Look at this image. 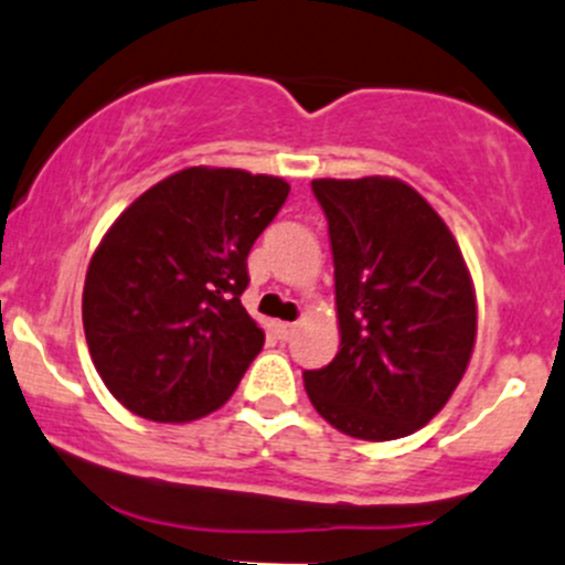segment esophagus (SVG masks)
<instances>
[{
  "label": "esophagus",
  "instance_id": "34e87169",
  "mask_svg": "<svg viewBox=\"0 0 565 565\" xmlns=\"http://www.w3.org/2000/svg\"><path fill=\"white\" fill-rule=\"evenodd\" d=\"M295 328H298V324H295V322H278V324H276L278 338H281V341H289V338H292Z\"/></svg>",
  "mask_w": 565,
  "mask_h": 565
}]
</instances>
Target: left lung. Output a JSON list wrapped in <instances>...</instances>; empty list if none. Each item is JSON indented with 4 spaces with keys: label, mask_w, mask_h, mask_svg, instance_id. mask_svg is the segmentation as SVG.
Segmentation results:
<instances>
[{
    "label": "left lung",
    "mask_w": 565,
    "mask_h": 565,
    "mask_svg": "<svg viewBox=\"0 0 565 565\" xmlns=\"http://www.w3.org/2000/svg\"><path fill=\"white\" fill-rule=\"evenodd\" d=\"M328 216L341 349L302 373L313 408L362 441H392L449 401L477 338V300L457 241L397 178L311 181Z\"/></svg>",
    "instance_id": "1"
}]
</instances>
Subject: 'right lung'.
I'll return each instance as SVG.
<instances>
[{"label": "right lung", "mask_w": 565, "mask_h": 565, "mask_svg": "<svg viewBox=\"0 0 565 565\" xmlns=\"http://www.w3.org/2000/svg\"><path fill=\"white\" fill-rule=\"evenodd\" d=\"M287 194L284 178L186 168L116 218L88 263L83 330L121 406L189 423L227 403L265 343L241 302L246 259Z\"/></svg>", "instance_id": "obj_1"}]
</instances>
